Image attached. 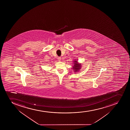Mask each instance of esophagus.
<instances>
[{
  "label": "esophagus",
  "mask_w": 130,
  "mask_h": 130,
  "mask_svg": "<svg viewBox=\"0 0 130 130\" xmlns=\"http://www.w3.org/2000/svg\"><path fill=\"white\" fill-rule=\"evenodd\" d=\"M58 61H60V60H61V58H60V57H58Z\"/></svg>",
  "instance_id": "34e87169"
}]
</instances>
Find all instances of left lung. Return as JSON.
<instances>
[{"label":"left lung","mask_w":130,"mask_h":130,"mask_svg":"<svg viewBox=\"0 0 130 130\" xmlns=\"http://www.w3.org/2000/svg\"><path fill=\"white\" fill-rule=\"evenodd\" d=\"M73 66L72 67V69L74 71V72H78L79 71H80L81 67V65L80 63H79L77 61V60H74Z\"/></svg>","instance_id":"left-lung-1"}]
</instances>
